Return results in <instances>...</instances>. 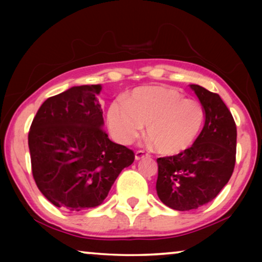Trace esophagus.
Masks as SVG:
<instances>
[{
    "mask_svg": "<svg viewBox=\"0 0 262 262\" xmlns=\"http://www.w3.org/2000/svg\"><path fill=\"white\" fill-rule=\"evenodd\" d=\"M146 156H149V154L143 151V150H137V151L135 152V159L136 160H141V159H143V157H146Z\"/></svg>",
    "mask_w": 262,
    "mask_h": 262,
    "instance_id": "obj_1",
    "label": "esophagus"
}]
</instances>
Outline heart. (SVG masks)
Listing matches in <instances>:
<instances>
[{
    "mask_svg": "<svg viewBox=\"0 0 262 262\" xmlns=\"http://www.w3.org/2000/svg\"><path fill=\"white\" fill-rule=\"evenodd\" d=\"M204 119L202 103L168 87L139 88L125 99L124 105L114 102L107 112L108 128L118 142L131 144L145 125L146 137L163 155L188 149L198 137Z\"/></svg>",
    "mask_w": 262,
    "mask_h": 262,
    "instance_id": "b5f03b06",
    "label": "heart"
}]
</instances>
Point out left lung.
Here are the masks:
<instances>
[{
  "label": "left lung",
  "mask_w": 262,
  "mask_h": 262,
  "mask_svg": "<svg viewBox=\"0 0 262 262\" xmlns=\"http://www.w3.org/2000/svg\"><path fill=\"white\" fill-rule=\"evenodd\" d=\"M205 112V124L191 148L157 159V195L173 210L189 211L210 203L230 180L236 161V124L221 96L189 84Z\"/></svg>",
  "instance_id": "8db88e82"
}]
</instances>
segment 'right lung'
Listing matches in <instances>:
<instances>
[{
	"mask_svg": "<svg viewBox=\"0 0 262 262\" xmlns=\"http://www.w3.org/2000/svg\"><path fill=\"white\" fill-rule=\"evenodd\" d=\"M101 85H76L49 98L30 132L34 181L50 203L70 211L96 207L118 175L135 161L126 146L103 130Z\"/></svg>",
	"mask_w": 262,
	"mask_h": 262,
	"instance_id": "1",
	"label": "right lung"
}]
</instances>
